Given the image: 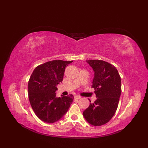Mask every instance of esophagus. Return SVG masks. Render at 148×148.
<instances>
[{"label": "esophagus", "mask_w": 148, "mask_h": 148, "mask_svg": "<svg viewBox=\"0 0 148 148\" xmlns=\"http://www.w3.org/2000/svg\"><path fill=\"white\" fill-rule=\"evenodd\" d=\"M75 98H76V99H81V97H80L79 95H76V96H75Z\"/></svg>", "instance_id": "esophagus-1"}]
</instances>
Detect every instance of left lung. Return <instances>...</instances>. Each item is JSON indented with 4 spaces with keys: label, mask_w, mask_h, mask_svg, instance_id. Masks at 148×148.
I'll return each mask as SVG.
<instances>
[{
    "label": "left lung",
    "mask_w": 148,
    "mask_h": 148,
    "mask_svg": "<svg viewBox=\"0 0 148 148\" xmlns=\"http://www.w3.org/2000/svg\"><path fill=\"white\" fill-rule=\"evenodd\" d=\"M86 62L94 71L92 87L97 99L83 111V116L90 124L101 126L109 121L118 108L121 77L116 68L108 62L99 60Z\"/></svg>",
    "instance_id": "1"
}]
</instances>
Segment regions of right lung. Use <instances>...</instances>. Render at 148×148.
Segmentation results:
<instances>
[{
  "instance_id": "add662e5",
  "label": "right lung",
  "mask_w": 148,
  "mask_h": 148,
  "mask_svg": "<svg viewBox=\"0 0 148 148\" xmlns=\"http://www.w3.org/2000/svg\"><path fill=\"white\" fill-rule=\"evenodd\" d=\"M72 61L56 60L40 65L34 69L28 83V93L34 112L40 120L52 123L67 112L74 97H56L57 84L62 82L65 67Z\"/></svg>"
}]
</instances>
